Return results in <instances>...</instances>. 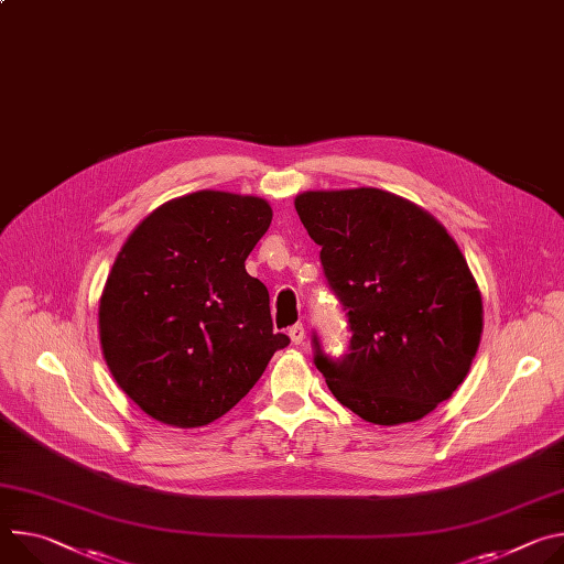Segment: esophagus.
<instances>
[{
	"mask_svg": "<svg viewBox=\"0 0 564 564\" xmlns=\"http://www.w3.org/2000/svg\"><path fill=\"white\" fill-rule=\"evenodd\" d=\"M288 335H290L292 344H301V341L305 339V328H303V324H294V326H290V328H288Z\"/></svg>",
	"mask_w": 564,
	"mask_h": 564,
	"instance_id": "1",
	"label": "esophagus"
}]
</instances>
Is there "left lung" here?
<instances>
[{"label": "left lung", "mask_w": 564, "mask_h": 564, "mask_svg": "<svg viewBox=\"0 0 564 564\" xmlns=\"http://www.w3.org/2000/svg\"><path fill=\"white\" fill-rule=\"evenodd\" d=\"M294 207L350 330L341 355L313 333L315 367L367 423L421 421L479 348L481 294L464 253L427 212L380 188L308 191Z\"/></svg>", "instance_id": "left-lung-1"}]
</instances>
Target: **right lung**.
Returning a JSON list of instances; mask_svg holds the SVG:
<instances>
[{"instance_id": "right-lung-1", "label": "right lung", "mask_w": 564, "mask_h": 564, "mask_svg": "<svg viewBox=\"0 0 564 564\" xmlns=\"http://www.w3.org/2000/svg\"><path fill=\"white\" fill-rule=\"evenodd\" d=\"M270 223L261 197L197 191L166 202L126 240L98 328L117 384L148 416L214 423L290 344L272 328L268 288L245 270Z\"/></svg>"}]
</instances>
